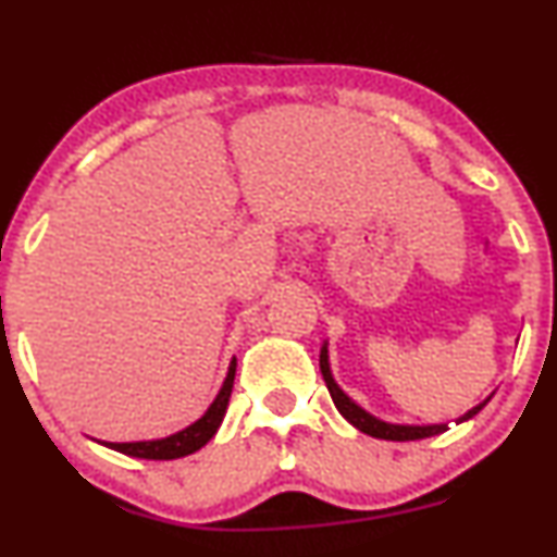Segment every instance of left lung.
<instances>
[{"instance_id":"left-lung-1","label":"left lung","mask_w":557,"mask_h":557,"mask_svg":"<svg viewBox=\"0 0 557 557\" xmlns=\"http://www.w3.org/2000/svg\"><path fill=\"white\" fill-rule=\"evenodd\" d=\"M319 366H321V376L326 381V388H330L332 394V401L334 407H337L339 414L347 420V423L358 428L360 433L366 435H373V438H384V441H420V438H431V435H438L448 431L446 423H431V425H401V423H388V420H381L376 414H371L368 410L355 401L350 394L343 392V386L337 384L332 376V366H330V343L324 339V345H321V352H319ZM493 397V394H491ZM491 397L482 399L480 405H474L472 410H467L457 423H465V420H470L478 414L482 407L491 401Z\"/></svg>"}]
</instances>
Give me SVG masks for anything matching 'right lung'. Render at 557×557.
Masks as SVG:
<instances>
[{
	"instance_id": "add662e5",
	"label": "right lung",
	"mask_w": 557,
	"mask_h": 557,
	"mask_svg": "<svg viewBox=\"0 0 557 557\" xmlns=\"http://www.w3.org/2000/svg\"><path fill=\"white\" fill-rule=\"evenodd\" d=\"M233 379H236V358L227 366L225 381L220 386L218 397L212 399V405L207 407L205 414L199 420H194L191 425H186L184 431L165 435V438H152V441H124V444H113V441H98V444L113 448V451H122L126 457L134 459H178L189 457V454L199 451L207 441L218 433L220 423H223L227 401H231L233 392Z\"/></svg>"
}]
</instances>
